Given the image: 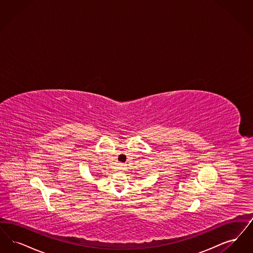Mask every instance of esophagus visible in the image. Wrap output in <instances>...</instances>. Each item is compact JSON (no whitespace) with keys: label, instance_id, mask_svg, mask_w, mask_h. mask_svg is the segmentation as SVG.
Masks as SVG:
<instances>
[{"label":"esophagus","instance_id":"34e87169","mask_svg":"<svg viewBox=\"0 0 253 253\" xmlns=\"http://www.w3.org/2000/svg\"><path fill=\"white\" fill-rule=\"evenodd\" d=\"M125 168V165H120V169H124Z\"/></svg>","mask_w":253,"mask_h":253}]
</instances>
